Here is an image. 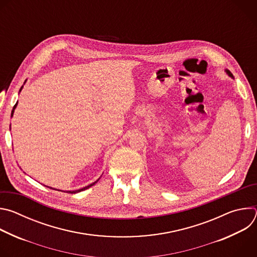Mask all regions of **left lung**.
Segmentation results:
<instances>
[{
	"label": "left lung",
	"mask_w": 257,
	"mask_h": 257,
	"mask_svg": "<svg viewBox=\"0 0 257 257\" xmlns=\"http://www.w3.org/2000/svg\"><path fill=\"white\" fill-rule=\"evenodd\" d=\"M225 72L227 73V74H228V75H229L231 78H233V79H234V76H233V74H232V73H231L229 70H227V69H226V70H225Z\"/></svg>",
	"instance_id": "obj_1"
}]
</instances>
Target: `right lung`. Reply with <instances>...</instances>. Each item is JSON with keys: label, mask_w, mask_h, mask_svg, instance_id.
Segmentation results:
<instances>
[{"label": "right lung", "mask_w": 257, "mask_h": 257, "mask_svg": "<svg viewBox=\"0 0 257 257\" xmlns=\"http://www.w3.org/2000/svg\"><path fill=\"white\" fill-rule=\"evenodd\" d=\"M25 82H26V80H25ZM25 82H24V84H25ZM22 88H23V85L21 86V88H20L19 92H20V91L22 90ZM17 103H18V102H16V104L14 105V107H13V109H12V113H11V118L13 117V114H14V111H15V108H16V106H17ZM10 130H11V125H10ZM98 180H99V178H98V179H97V180H96L95 182L91 183V184H89V185H87V186H85V187H83V188H80V189H78V190H72V191L70 190V191H66V192H67V193H72V194H73V193H78V192H81V191H83V190H86V189H88L89 187L93 186V185L95 184V183H96V182H97ZM47 187H49V186H47ZM49 188H51V189H54V190H57L56 188H52V187H49ZM58 191H62V190H59V189H58ZM64 192H65V191H64Z\"/></svg>", "instance_id": "add662e5"}]
</instances>
